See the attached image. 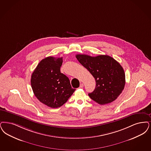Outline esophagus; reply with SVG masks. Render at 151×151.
I'll use <instances>...</instances> for the list:
<instances>
[{
  "mask_svg": "<svg viewBox=\"0 0 151 151\" xmlns=\"http://www.w3.org/2000/svg\"><path fill=\"white\" fill-rule=\"evenodd\" d=\"M83 86H84V84L81 83V84L80 85V88H82Z\"/></svg>",
  "mask_w": 151,
  "mask_h": 151,
  "instance_id": "esophagus-1",
  "label": "esophagus"
}]
</instances>
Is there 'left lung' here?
Masks as SVG:
<instances>
[{
	"mask_svg": "<svg viewBox=\"0 0 151 151\" xmlns=\"http://www.w3.org/2000/svg\"><path fill=\"white\" fill-rule=\"evenodd\" d=\"M76 57L96 80L94 91L88 94L91 99L100 104L116 100L125 85V75L120 64L107 55L77 54Z\"/></svg>",
	"mask_w": 151,
	"mask_h": 151,
	"instance_id": "left-lung-1",
	"label": "left lung"
}]
</instances>
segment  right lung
<instances>
[{
  "instance_id": "right-lung-1",
  "label": "right lung",
  "mask_w": 151,
  "mask_h": 151,
  "mask_svg": "<svg viewBox=\"0 0 151 151\" xmlns=\"http://www.w3.org/2000/svg\"><path fill=\"white\" fill-rule=\"evenodd\" d=\"M62 62V57H46L39 63L31 75V85L35 97L51 108L62 106L75 91L69 78L60 73Z\"/></svg>"
}]
</instances>
